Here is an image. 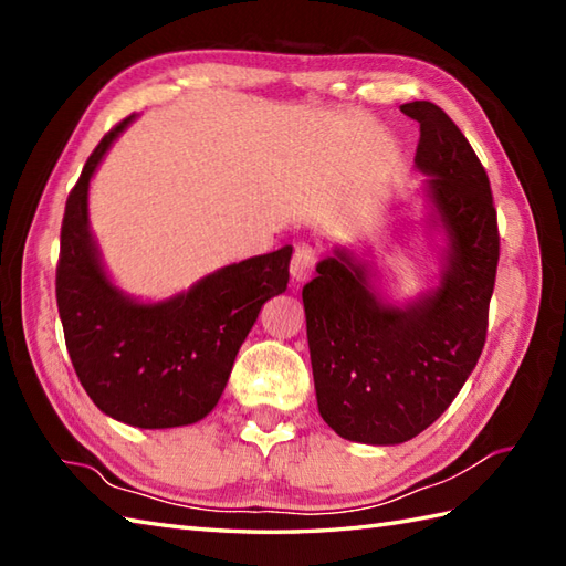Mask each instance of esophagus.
Here are the masks:
<instances>
[{
  "label": "esophagus",
  "mask_w": 566,
  "mask_h": 566,
  "mask_svg": "<svg viewBox=\"0 0 566 566\" xmlns=\"http://www.w3.org/2000/svg\"><path fill=\"white\" fill-rule=\"evenodd\" d=\"M316 262H318V252L314 245L302 243L294 248V255L290 262V274H292V282L294 284H302L306 282L311 274L316 270Z\"/></svg>",
  "instance_id": "obj_1"
}]
</instances>
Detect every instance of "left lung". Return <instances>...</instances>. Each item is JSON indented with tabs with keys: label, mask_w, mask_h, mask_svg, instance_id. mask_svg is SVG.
<instances>
[{
	"label": "left lung",
	"mask_w": 566,
	"mask_h": 566,
	"mask_svg": "<svg viewBox=\"0 0 566 566\" xmlns=\"http://www.w3.org/2000/svg\"><path fill=\"white\" fill-rule=\"evenodd\" d=\"M420 124L418 170L450 238L442 282L396 308L371 292L345 250L318 262L304 286L318 411L345 440L396 444L444 413L484 350L499 264V221L484 165L432 102L403 104Z\"/></svg>",
	"instance_id": "obj_1"
}]
</instances>
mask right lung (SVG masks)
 Masks as SVG:
<instances>
[{"mask_svg": "<svg viewBox=\"0 0 566 566\" xmlns=\"http://www.w3.org/2000/svg\"><path fill=\"white\" fill-rule=\"evenodd\" d=\"M106 134L70 189L55 270L57 314L80 384L106 416L136 428L197 423L219 403L262 304L290 282L292 248L203 276L170 302L136 304L106 280L87 228V189Z\"/></svg>", "mask_w": 566, "mask_h": 566, "instance_id": "1", "label": "right lung"}]
</instances>
